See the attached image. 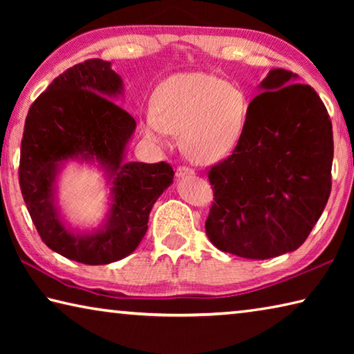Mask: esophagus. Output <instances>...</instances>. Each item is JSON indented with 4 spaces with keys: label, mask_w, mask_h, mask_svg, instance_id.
<instances>
[{
    "label": "esophagus",
    "mask_w": 354,
    "mask_h": 354,
    "mask_svg": "<svg viewBox=\"0 0 354 354\" xmlns=\"http://www.w3.org/2000/svg\"><path fill=\"white\" fill-rule=\"evenodd\" d=\"M192 175H195V170L190 169V167H187V165H179L176 169V176H179V178L192 176Z\"/></svg>",
    "instance_id": "obj_1"
}]
</instances>
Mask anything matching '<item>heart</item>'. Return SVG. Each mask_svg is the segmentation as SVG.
Returning <instances> with one entry per match:
<instances>
[{
    "instance_id": "1",
    "label": "heart",
    "mask_w": 354,
    "mask_h": 354,
    "mask_svg": "<svg viewBox=\"0 0 354 354\" xmlns=\"http://www.w3.org/2000/svg\"><path fill=\"white\" fill-rule=\"evenodd\" d=\"M154 109L143 117L149 142L169 147L183 131V145L192 159L211 164L230 154L241 140L247 122L242 91L207 73H178L160 84Z\"/></svg>"
}]
</instances>
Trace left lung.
<instances>
[{"label":"left lung","mask_w":354,"mask_h":354,"mask_svg":"<svg viewBox=\"0 0 354 354\" xmlns=\"http://www.w3.org/2000/svg\"><path fill=\"white\" fill-rule=\"evenodd\" d=\"M273 68L251 101L241 140L207 171L215 247L268 259L301 247L331 194L333 124L319 95Z\"/></svg>","instance_id":"1"}]
</instances>
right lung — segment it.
<instances>
[{"mask_svg": "<svg viewBox=\"0 0 354 354\" xmlns=\"http://www.w3.org/2000/svg\"><path fill=\"white\" fill-rule=\"evenodd\" d=\"M122 91L111 62L76 64L39 95L23 131L19 181L32 223L48 248L87 266L120 261L139 247L151 207L175 175L167 162H123L136 120L111 101ZM68 158H97L113 184L106 223L88 235L65 227L55 205V176Z\"/></svg>", "mask_w": 354, "mask_h": 354, "instance_id": "right-lung-1", "label": "right lung"}]
</instances>
